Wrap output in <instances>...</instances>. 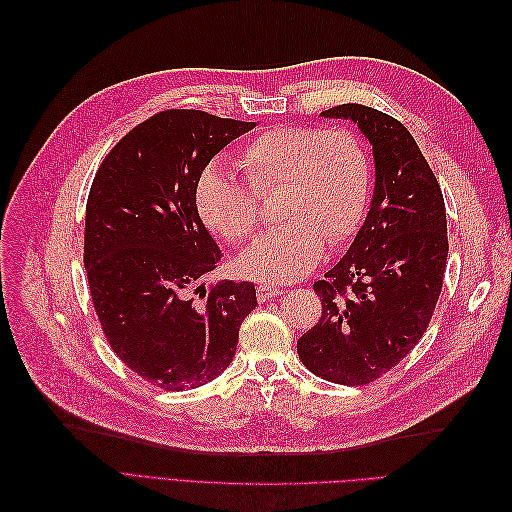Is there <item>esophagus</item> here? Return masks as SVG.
Here are the masks:
<instances>
[{
  "label": "esophagus",
  "instance_id": "1",
  "mask_svg": "<svg viewBox=\"0 0 512 512\" xmlns=\"http://www.w3.org/2000/svg\"><path fill=\"white\" fill-rule=\"evenodd\" d=\"M280 294H282V288H277V286H273V284H260V286L256 288L258 301H269V299H273V297H280Z\"/></svg>",
  "mask_w": 512,
  "mask_h": 512
}]
</instances>
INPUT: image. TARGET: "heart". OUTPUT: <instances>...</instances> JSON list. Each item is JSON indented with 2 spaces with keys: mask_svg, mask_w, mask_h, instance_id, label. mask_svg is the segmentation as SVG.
<instances>
[{
  "mask_svg": "<svg viewBox=\"0 0 512 512\" xmlns=\"http://www.w3.org/2000/svg\"><path fill=\"white\" fill-rule=\"evenodd\" d=\"M245 181L211 164L196 185L203 222L230 243L258 228V194L277 188L269 228L237 260L241 275L260 282H292L312 271L329 245L359 228L369 200L371 162L348 128L280 126L260 132L237 156Z\"/></svg>",
  "mask_w": 512,
  "mask_h": 512,
  "instance_id": "b5f03b06",
  "label": "heart"
}]
</instances>
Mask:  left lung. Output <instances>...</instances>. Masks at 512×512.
<instances>
[{
	"mask_svg": "<svg viewBox=\"0 0 512 512\" xmlns=\"http://www.w3.org/2000/svg\"><path fill=\"white\" fill-rule=\"evenodd\" d=\"M322 117L361 128L376 185L350 250L314 284L322 316L297 352L312 374L361 386L393 369L427 331L446 269V209L436 175L397 119L363 104H339Z\"/></svg>",
	"mask_w": 512,
	"mask_h": 512,
	"instance_id": "1",
	"label": "left lung"
}]
</instances>
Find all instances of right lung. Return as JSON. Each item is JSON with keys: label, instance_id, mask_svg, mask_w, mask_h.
<instances>
[{"label": "right lung", "instance_id": "obj_1", "mask_svg": "<svg viewBox=\"0 0 512 512\" xmlns=\"http://www.w3.org/2000/svg\"><path fill=\"white\" fill-rule=\"evenodd\" d=\"M252 128L254 121L170 108L123 136L91 183V301L113 352L160 389H196L220 376L258 305L250 282L200 284L222 252L196 209L205 166Z\"/></svg>", "mask_w": 512, "mask_h": 512}]
</instances>
